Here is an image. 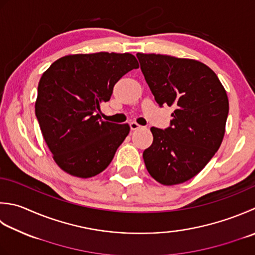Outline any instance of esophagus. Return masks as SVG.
Segmentation results:
<instances>
[{
    "mask_svg": "<svg viewBox=\"0 0 255 255\" xmlns=\"http://www.w3.org/2000/svg\"><path fill=\"white\" fill-rule=\"evenodd\" d=\"M129 125H130V129H131V130H136V129H138V128H140L141 126H140V125H139L138 123H136V122H131L130 124H129Z\"/></svg>",
    "mask_w": 255,
    "mask_h": 255,
    "instance_id": "esophagus-1",
    "label": "esophagus"
}]
</instances>
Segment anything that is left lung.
<instances>
[{
  "instance_id": "8db88e82",
  "label": "left lung",
  "mask_w": 255,
  "mask_h": 255,
  "mask_svg": "<svg viewBox=\"0 0 255 255\" xmlns=\"http://www.w3.org/2000/svg\"><path fill=\"white\" fill-rule=\"evenodd\" d=\"M141 72L159 106H173L170 126L151 127L152 144L142 157L148 172L164 186L188 181L221 146L229 114L227 92L201 62L138 53Z\"/></svg>"
}]
</instances>
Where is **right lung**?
<instances>
[{"label": "right lung", "instance_id": "1", "mask_svg": "<svg viewBox=\"0 0 255 255\" xmlns=\"http://www.w3.org/2000/svg\"><path fill=\"white\" fill-rule=\"evenodd\" d=\"M129 53L67 55L54 62L38 83L35 115L58 167L91 178L112 162L130 130L128 124L104 122L97 114L115 84L138 68Z\"/></svg>", "mask_w": 255, "mask_h": 255}]
</instances>
